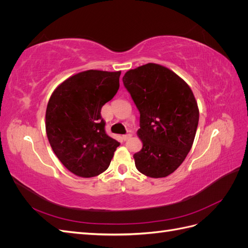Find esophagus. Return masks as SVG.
Returning <instances> with one entry per match:
<instances>
[{
  "label": "esophagus",
  "instance_id": "1",
  "mask_svg": "<svg viewBox=\"0 0 248 248\" xmlns=\"http://www.w3.org/2000/svg\"><path fill=\"white\" fill-rule=\"evenodd\" d=\"M131 137H132V134H130V133H128V134H124V136H123V140H128Z\"/></svg>",
  "mask_w": 248,
  "mask_h": 248
}]
</instances>
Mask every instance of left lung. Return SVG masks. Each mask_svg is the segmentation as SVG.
<instances>
[{
	"instance_id": "8db88e82",
	"label": "left lung",
	"mask_w": 248,
	"mask_h": 248,
	"mask_svg": "<svg viewBox=\"0 0 248 248\" xmlns=\"http://www.w3.org/2000/svg\"><path fill=\"white\" fill-rule=\"evenodd\" d=\"M123 84L140 115L142 148L133 155L136 167L147 177H167L181 166L196 137L200 112L191 89L154 63L127 71Z\"/></svg>"
}]
</instances>
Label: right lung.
Listing matches in <instances>:
<instances>
[{
    "instance_id": "right-lung-1",
    "label": "right lung",
    "mask_w": 248,
    "mask_h": 248,
    "mask_svg": "<svg viewBox=\"0 0 248 248\" xmlns=\"http://www.w3.org/2000/svg\"><path fill=\"white\" fill-rule=\"evenodd\" d=\"M121 71L87 70L74 74L52 92L46 129L63 166L82 178L106 170L120 142L108 137L101 108L118 92Z\"/></svg>"
}]
</instances>
